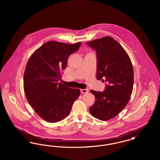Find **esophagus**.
<instances>
[{
  "label": "esophagus",
  "instance_id": "obj_1",
  "mask_svg": "<svg viewBox=\"0 0 160 160\" xmlns=\"http://www.w3.org/2000/svg\"><path fill=\"white\" fill-rule=\"evenodd\" d=\"M88 91H89V90L88 89H81L80 90L81 93H86L88 92Z\"/></svg>",
  "mask_w": 160,
  "mask_h": 160
}]
</instances>
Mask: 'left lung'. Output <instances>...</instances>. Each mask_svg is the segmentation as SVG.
I'll list each match as a JSON object with an SVG mask.
<instances>
[{
  "label": "left lung",
  "mask_w": 160,
  "mask_h": 160,
  "mask_svg": "<svg viewBox=\"0 0 160 160\" xmlns=\"http://www.w3.org/2000/svg\"><path fill=\"white\" fill-rule=\"evenodd\" d=\"M97 52V78L107 82L103 92H90L95 101L91 114L108 121L119 114L129 101L133 89L134 71L129 56L118 42L110 37L86 42Z\"/></svg>",
  "instance_id": "left-lung-1"
}]
</instances>
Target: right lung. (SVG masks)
<instances>
[{
  "mask_svg": "<svg viewBox=\"0 0 160 160\" xmlns=\"http://www.w3.org/2000/svg\"><path fill=\"white\" fill-rule=\"evenodd\" d=\"M81 44L48 41L35 50L27 63L24 91L29 104L47 122H59L67 118L80 95V89L58 82L61 80L69 56Z\"/></svg>",
  "mask_w": 160,
  "mask_h": 160,
  "instance_id": "obj_1",
  "label": "right lung"
}]
</instances>
